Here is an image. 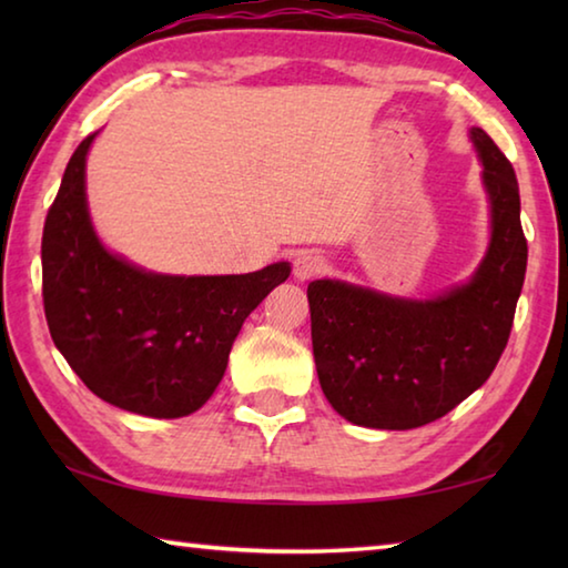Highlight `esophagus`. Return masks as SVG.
Returning <instances> with one entry per match:
<instances>
[{"label": "esophagus", "mask_w": 568, "mask_h": 568, "mask_svg": "<svg viewBox=\"0 0 568 568\" xmlns=\"http://www.w3.org/2000/svg\"><path fill=\"white\" fill-rule=\"evenodd\" d=\"M325 271V257L313 253V250H305L295 257V265H293V273L297 281H311V277L321 275Z\"/></svg>", "instance_id": "1"}]
</instances>
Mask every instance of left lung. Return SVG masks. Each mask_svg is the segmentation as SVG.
I'll use <instances>...</instances> for the list:
<instances>
[{
	"mask_svg": "<svg viewBox=\"0 0 568 568\" xmlns=\"http://www.w3.org/2000/svg\"><path fill=\"white\" fill-rule=\"evenodd\" d=\"M491 203V245L466 285L403 301L341 281L307 285L318 381L331 406L365 428L408 430L446 416L484 386L508 343L528 245L518 180L474 128Z\"/></svg>",
	"mask_w": 568,
	"mask_h": 568,
	"instance_id": "obj_1",
	"label": "left lung"
}]
</instances>
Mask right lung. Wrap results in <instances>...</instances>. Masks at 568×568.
<instances>
[{
  "label": "right lung",
  "instance_id": "obj_1",
  "mask_svg": "<svg viewBox=\"0 0 568 568\" xmlns=\"http://www.w3.org/2000/svg\"><path fill=\"white\" fill-rule=\"evenodd\" d=\"M92 132L67 162L44 220L42 297L52 341L94 396L150 418H182L213 396L240 328L291 275H158L112 255L84 197Z\"/></svg>",
  "mask_w": 568,
  "mask_h": 568
}]
</instances>
